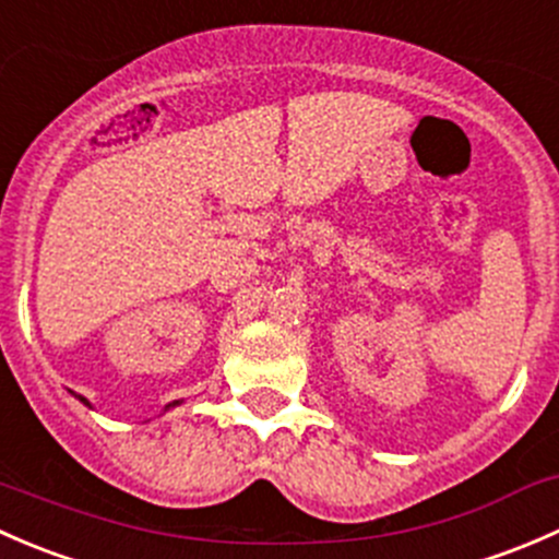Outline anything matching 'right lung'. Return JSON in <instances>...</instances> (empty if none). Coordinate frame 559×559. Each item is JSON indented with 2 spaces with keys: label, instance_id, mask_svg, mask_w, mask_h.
Segmentation results:
<instances>
[{
  "label": "right lung",
  "instance_id": "1",
  "mask_svg": "<svg viewBox=\"0 0 559 559\" xmlns=\"http://www.w3.org/2000/svg\"><path fill=\"white\" fill-rule=\"evenodd\" d=\"M70 394H75V392H70ZM75 397H78V400H81V403H83V405H86V408H94V405H92V403H88V400H86V397H83V394H75ZM175 405H180V400H173V403H167V405H165V411H170V408H175Z\"/></svg>",
  "mask_w": 559,
  "mask_h": 559
}]
</instances>
